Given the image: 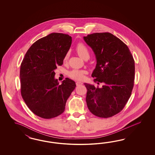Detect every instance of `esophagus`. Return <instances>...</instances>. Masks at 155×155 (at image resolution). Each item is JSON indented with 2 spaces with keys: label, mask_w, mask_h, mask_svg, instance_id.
<instances>
[{
  "label": "esophagus",
  "mask_w": 155,
  "mask_h": 155,
  "mask_svg": "<svg viewBox=\"0 0 155 155\" xmlns=\"http://www.w3.org/2000/svg\"><path fill=\"white\" fill-rule=\"evenodd\" d=\"M83 84L82 83V82H76V85L77 86H80V85H81V84Z\"/></svg>",
  "instance_id": "34e87169"
}]
</instances>
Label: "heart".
I'll list each match as a JSON object with an SVG mask.
<instances>
[{
	"label": "heart",
	"mask_w": 155,
	"mask_h": 155,
	"mask_svg": "<svg viewBox=\"0 0 155 155\" xmlns=\"http://www.w3.org/2000/svg\"><path fill=\"white\" fill-rule=\"evenodd\" d=\"M76 51L77 52L78 54L84 60L85 58H89V52L87 48L82 43H80L76 46ZM69 53H67L64 58V61L66 62L68 59ZM86 72L85 71L82 70H78V69H74L73 71H69L68 75L71 78L75 80L81 81L84 78V74Z\"/></svg>",
	"instance_id": "1"
}]
</instances>
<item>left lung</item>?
Listing matches in <instances>:
<instances>
[{
    "instance_id": "1",
    "label": "left lung",
    "mask_w": 155,
    "mask_h": 155,
    "mask_svg": "<svg viewBox=\"0 0 155 155\" xmlns=\"http://www.w3.org/2000/svg\"><path fill=\"white\" fill-rule=\"evenodd\" d=\"M84 39L97 60L91 76L103 84L99 88L84 84L87 107L97 117H111L122 111L131 95L135 61L127 45L111 33H93Z\"/></svg>"
}]
</instances>
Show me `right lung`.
Wrapping results in <instances>:
<instances>
[{
  "mask_svg": "<svg viewBox=\"0 0 155 155\" xmlns=\"http://www.w3.org/2000/svg\"><path fill=\"white\" fill-rule=\"evenodd\" d=\"M71 37L52 33L38 39L29 48L20 66L21 94L28 108L44 119H51L65 111L66 102L75 89L68 78L59 84L54 78L57 66L63 64Z\"/></svg>",
  "mask_w": 155,
  "mask_h": 155,
  "instance_id": "right-lung-1",
  "label": "right lung"
}]
</instances>
